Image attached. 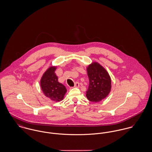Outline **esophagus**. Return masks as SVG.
<instances>
[{
  "label": "esophagus",
  "mask_w": 152,
  "mask_h": 152,
  "mask_svg": "<svg viewBox=\"0 0 152 152\" xmlns=\"http://www.w3.org/2000/svg\"><path fill=\"white\" fill-rule=\"evenodd\" d=\"M79 87V83L78 82H76L75 83V85H74V87Z\"/></svg>",
  "instance_id": "34e87169"
}]
</instances>
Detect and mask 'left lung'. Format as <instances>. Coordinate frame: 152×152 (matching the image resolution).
<instances>
[{
    "instance_id": "8db88e82",
    "label": "left lung",
    "mask_w": 152,
    "mask_h": 152,
    "mask_svg": "<svg viewBox=\"0 0 152 152\" xmlns=\"http://www.w3.org/2000/svg\"><path fill=\"white\" fill-rule=\"evenodd\" d=\"M89 86L86 91L87 99L99 102L105 99L111 90V78L107 70L98 62H93L87 67Z\"/></svg>"
}]
</instances>
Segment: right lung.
<instances>
[{
	"mask_svg": "<svg viewBox=\"0 0 152 152\" xmlns=\"http://www.w3.org/2000/svg\"><path fill=\"white\" fill-rule=\"evenodd\" d=\"M57 66H51L43 74L40 86L45 95L55 102L63 100L67 90L64 85L58 82L55 71Z\"/></svg>",
	"mask_w": 152,
	"mask_h": 152,
	"instance_id": "obj_1",
	"label": "right lung"
}]
</instances>
